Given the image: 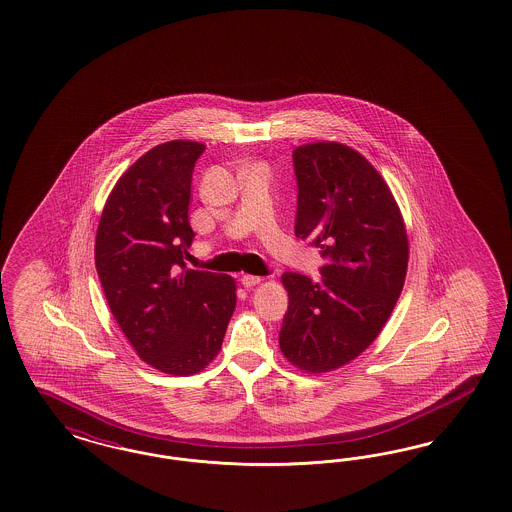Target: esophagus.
Returning a JSON list of instances; mask_svg holds the SVG:
<instances>
[{
    "instance_id": "obj_1",
    "label": "esophagus",
    "mask_w": 512,
    "mask_h": 512,
    "mask_svg": "<svg viewBox=\"0 0 512 512\" xmlns=\"http://www.w3.org/2000/svg\"><path fill=\"white\" fill-rule=\"evenodd\" d=\"M262 283V277H254V275H243L241 277V284L245 286V288H252V286H256V284Z\"/></svg>"
}]
</instances>
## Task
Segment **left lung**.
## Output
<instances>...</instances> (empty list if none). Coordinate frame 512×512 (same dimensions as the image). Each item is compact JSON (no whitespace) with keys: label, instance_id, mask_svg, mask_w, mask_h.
I'll use <instances>...</instances> for the list:
<instances>
[{"label":"left lung","instance_id":"8db88e82","mask_svg":"<svg viewBox=\"0 0 512 512\" xmlns=\"http://www.w3.org/2000/svg\"><path fill=\"white\" fill-rule=\"evenodd\" d=\"M298 182L294 233L319 248L321 281L286 271L279 345L300 370L340 368L378 338L402 292L408 237L379 172L349 146L305 144L292 152Z\"/></svg>","mask_w":512,"mask_h":512}]
</instances>
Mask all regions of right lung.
I'll use <instances>...</instances> for the list:
<instances>
[{"label":"right lung","mask_w":512,"mask_h":512,"mask_svg":"<svg viewBox=\"0 0 512 512\" xmlns=\"http://www.w3.org/2000/svg\"><path fill=\"white\" fill-rule=\"evenodd\" d=\"M205 144L172 140L144 153L110 193L96 231L95 264L112 315L138 357L190 376L222 347L235 311L229 275L186 267L195 237L191 174Z\"/></svg>","instance_id":"right-lung-1"}]
</instances>
